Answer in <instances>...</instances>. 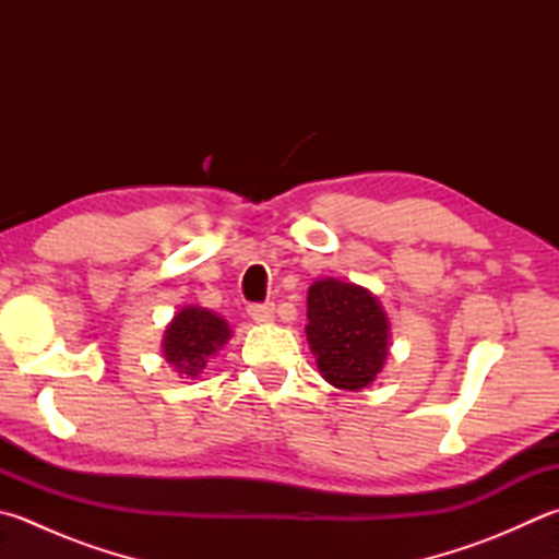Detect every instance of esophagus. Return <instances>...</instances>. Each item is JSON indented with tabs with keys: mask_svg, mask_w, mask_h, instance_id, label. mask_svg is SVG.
Segmentation results:
<instances>
[{
	"mask_svg": "<svg viewBox=\"0 0 559 559\" xmlns=\"http://www.w3.org/2000/svg\"><path fill=\"white\" fill-rule=\"evenodd\" d=\"M248 316L255 323H270L275 319V304H250Z\"/></svg>",
	"mask_w": 559,
	"mask_h": 559,
	"instance_id": "esophagus-1",
	"label": "esophagus"
}]
</instances>
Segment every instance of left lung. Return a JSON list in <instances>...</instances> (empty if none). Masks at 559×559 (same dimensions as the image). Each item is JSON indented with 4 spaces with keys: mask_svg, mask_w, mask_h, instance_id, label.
Segmentation results:
<instances>
[{
    "mask_svg": "<svg viewBox=\"0 0 559 559\" xmlns=\"http://www.w3.org/2000/svg\"><path fill=\"white\" fill-rule=\"evenodd\" d=\"M307 338L325 382L357 392L384 367L389 323L370 292L338 280L309 287Z\"/></svg>",
    "mask_w": 559,
    "mask_h": 559,
    "instance_id": "left-lung-1",
    "label": "left lung"
}]
</instances>
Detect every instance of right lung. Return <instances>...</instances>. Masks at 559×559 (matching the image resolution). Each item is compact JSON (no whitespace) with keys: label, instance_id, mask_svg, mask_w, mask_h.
I'll use <instances>...</instances> for the list:
<instances>
[{"label":"right lung","instance_id":"obj_1","mask_svg":"<svg viewBox=\"0 0 559 559\" xmlns=\"http://www.w3.org/2000/svg\"><path fill=\"white\" fill-rule=\"evenodd\" d=\"M228 338V323L221 316L199 307H185L165 331V360L180 374L194 379Z\"/></svg>","mask_w":559,"mask_h":559}]
</instances>
